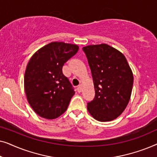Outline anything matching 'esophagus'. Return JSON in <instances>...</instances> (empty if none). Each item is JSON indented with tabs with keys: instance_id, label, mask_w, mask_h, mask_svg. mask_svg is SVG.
<instances>
[{
	"instance_id": "obj_1",
	"label": "esophagus",
	"mask_w": 157,
	"mask_h": 157,
	"mask_svg": "<svg viewBox=\"0 0 157 157\" xmlns=\"http://www.w3.org/2000/svg\"><path fill=\"white\" fill-rule=\"evenodd\" d=\"M77 91H78V93H80V92L82 91V86H81V85H79L78 86H77Z\"/></svg>"
}]
</instances>
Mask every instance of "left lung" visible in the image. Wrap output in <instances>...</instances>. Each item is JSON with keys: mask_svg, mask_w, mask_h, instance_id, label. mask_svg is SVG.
Wrapping results in <instances>:
<instances>
[{"mask_svg": "<svg viewBox=\"0 0 157 157\" xmlns=\"http://www.w3.org/2000/svg\"><path fill=\"white\" fill-rule=\"evenodd\" d=\"M82 49L95 89V97L87 103L88 111L97 121H112L129 101L134 81L132 70L125 56L109 45H91Z\"/></svg>", "mask_w": 157, "mask_h": 157, "instance_id": "1", "label": "left lung"}]
</instances>
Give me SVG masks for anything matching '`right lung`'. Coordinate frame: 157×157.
Returning <instances> with one entry per match:
<instances>
[{"label":"right lung","instance_id":"add662e5","mask_svg":"<svg viewBox=\"0 0 157 157\" xmlns=\"http://www.w3.org/2000/svg\"><path fill=\"white\" fill-rule=\"evenodd\" d=\"M78 50L77 45L52 42L30 59L25 72L24 89L29 104L40 117L53 119L67 109L75 91L62 68Z\"/></svg>","mask_w":157,"mask_h":157}]
</instances>
